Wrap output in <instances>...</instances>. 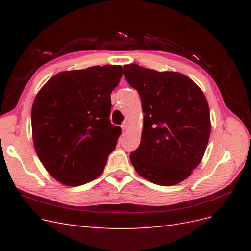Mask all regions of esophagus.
<instances>
[{"instance_id":"obj_1","label":"esophagus","mask_w":251,"mask_h":251,"mask_svg":"<svg viewBox=\"0 0 251 251\" xmlns=\"http://www.w3.org/2000/svg\"><path fill=\"white\" fill-rule=\"evenodd\" d=\"M121 130H123V134H126L127 131V126L126 124H123L121 125Z\"/></svg>"}]
</instances>
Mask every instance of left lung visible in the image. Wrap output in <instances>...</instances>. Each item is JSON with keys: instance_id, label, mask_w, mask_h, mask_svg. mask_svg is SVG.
Wrapping results in <instances>:
<instances>
[{"instance_id": "left-lung-1", "label": "left lung", "mask_w": 251, "mask_h": 251, "mask_svg": "<svg viewBox=\"0 0 251 251\" xmlns=\"http://www.w3.org/2000/svg\"><path fill=\"white\" fill-rule=\"evenodd\" d=\"M126 81L141 98L143 130L130 160L141 177L171 186L191 176L210 135L209 107L202 90L184 74L126 65Z\"/></svg>"}]
</instances>
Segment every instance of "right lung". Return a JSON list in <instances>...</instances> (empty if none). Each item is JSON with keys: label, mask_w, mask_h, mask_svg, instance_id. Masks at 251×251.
I'll list each match as a JSON object with an SVG mask.
<instances>
[{"label": "right lung", "mask_w": 251, "mask_h": 251, "mask_svg": "<svg viewBox=\"0 0 251 251\" xmlns=\"http://www.w3.org/2000/svg\"><path fill=\"white\" fill-rule=\"evenodd\" d=\"M121 66H94L57 73L36 94L31 110L37 157L51 176L78 186L103 172L121 128L111 124V93Z\"/></svg>", "instance_id": "right-lung-1"}]
</instances>
